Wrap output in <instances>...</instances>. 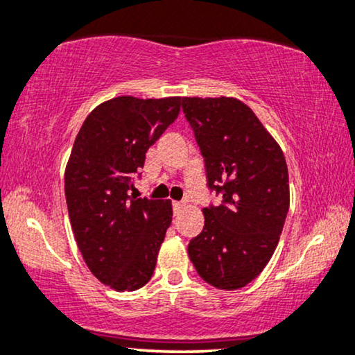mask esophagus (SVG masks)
Returning <instances> with one entry per match:
<instances>
[{
  "label": "esophagus",
  "mask_w": 355,
  "mask_h": 355,
  "mask_svg": "<svg viewBox=\"0 0 355 355\" xmlns=\"http://www.w3.org/2000/svg\"><path fill=\"white\" fill-rule=\"evenodd\" d=\"M183 206H185V205L178 203V201H175V203H173V213L175 214H180V211L183 209Z\"/></svg>",
  "instance_id": "34e87169"
}]
</instances>
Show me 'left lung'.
Wrapping results in <instances>:
<instances>
[{
  "instance_id": "obj_1",
  "label": "left lung",
  "mask_w": 355,
  "mask_h": 355,
  "mask_svg": "<svg viewBox=\"0 0 355 355\" xmlns=\"http://www.w3.org/2000/svg\"><path fill=\"white\" fill-rule=\"evenodd\" d=\"M183 113L205 157L219 206L203 208L205 227L188 244L198 275L219 290L259 277L284 230L290 206L285 155L254 111L236 98H183Z\"/></svg>"
}]
</instances>
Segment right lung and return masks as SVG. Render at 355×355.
<instances>
[{
  "label": "right lung",
  "mask_w": 355,
  "mask_h": 355,
  "mask_svg": "<svg viewBox=\"0 0 355 355\" xmlns=\"http://www.w3.org/2000/svg\"><path fill=\"white\" fill-rule=\"evenodd\" d=\"M182 98L118 96L98 105L65 168L71 231L89 272L118 291L144 286L172 223L170 200L129 195L146 152L180 113Z\"/></svg>",
  "instance_id": "add662e5"
}]
</instances>
